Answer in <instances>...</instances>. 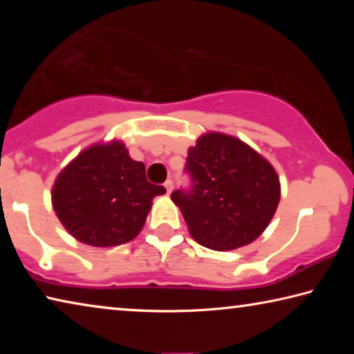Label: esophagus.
I'll return each instance as SVG.
<instances>
[{
	"instance_id": "1",
	"label": "esophagus",
	"mask_w": 354,
	"mask_h": 354,
	"mask_svg": "<svg viewBox=\"0 0 354 354\" xmlns=\"http://www.w3.org/2000/svg\"><path fill=\"white\" fill-rule=\"evenodd\" d=\"M164 187H165V190H167V194H171V190H173V181H170V179H169V181H165V184H164Z\"/></svg>"
}]
</instances>
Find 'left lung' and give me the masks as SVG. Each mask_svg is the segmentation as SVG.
<instances>
[{"label": "left lung", "mask_w": 354, "mask_h": 354, "mask_svg": "<svg viewBox=\"0 0 354 354\" xmlns=\"http://www.w3.org/2000/svg\"><path fill=\"white\" fill-rule=\"evenodd\" d=\"M192 190H176L190 236L203 247L227 251L254 242L270 223L281 198L277 170L248 143L206 133L187 151Z\"/></svg>", "instance_id": "left-lung-1"}]
</instances>
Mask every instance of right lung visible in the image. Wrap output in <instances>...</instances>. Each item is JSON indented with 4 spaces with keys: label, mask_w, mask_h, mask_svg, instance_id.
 Segmentation results:
<instances>
[{
    "label": "right lung",
    "mask_w": 354,
    "mask_h": 354,
    "mask_svg": "<svg viewBox=\"0 0 354 354\" xmlns=\"http://www.w3.org/2000/svg\"><path fill=\"white\" fill-rule=\"evenodd\" d=\"M164 194L162 185L147 181L145 165L113 139L84 148L64 167L53 184L51 203L76 241L109 248L139 236L153 198Z\"/></svg>",
    "instance_id": "add662e5"
}]
</instances>
